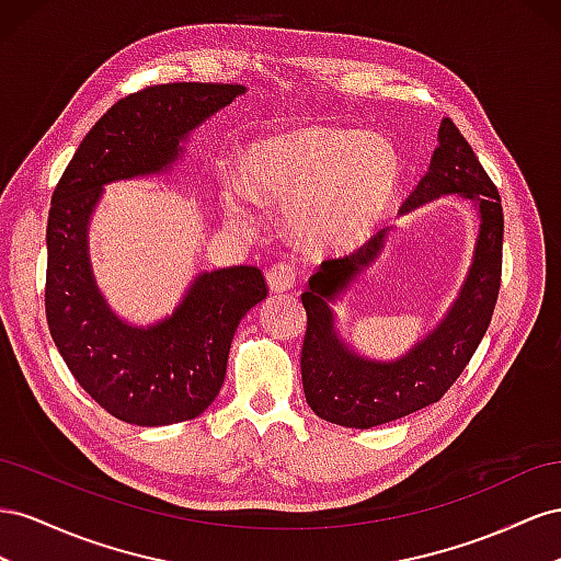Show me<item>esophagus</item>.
I'll list each match as a JSON object with an SVG mask.
<instances>
[{
    "label": "esophagus",
    "mask_w": 561,
    "mask_h": 561,
    "mask_svg": "<svg viewBox=\"0 0 561 561\" xmlns=\"http://www.w3.org/2000/svg\"><path fill=\"white\" fill-rule=\"evenodd\" d=\"M296 282H298V267L294 263L282 261L267 270V286L272 291H277V294L289 291V289H294Z\"/></svg>",
    "instance_id": "1"
}]
</instances>
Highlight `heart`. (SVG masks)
<instances>
[{"mask_svg":"<svg viewBox=\"0 0 561 561\" xmlns=\"http://www.w3.org/2000/svg\"><path fill=\"white\" fill-rule=\"evenodd\" d=\"M247 185L289 206V222L317 249H350L371 232L397 185V152L374 131L310 126L249 152Z\"/></svg>","mask_w":561,"mask_h":561,"instance_id":"b5f03b06","label":"heart"}]
</instances>
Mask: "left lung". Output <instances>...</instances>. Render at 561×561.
I'll use <instances>...</instances> for the list:
<instances>
[{
    "mask_svg": "<svg viewBox=\"0 0 561 561\" xmlns=\"http://www.w3.org/2000/svg\"><path fill=\"white\" fill-rule=\"evenodd\" d=\"M462 195L479 206V239L466 286L444 322L397 362H369L347 350L333 331L329 300L335 298L362 267L369 265L386 230L343 259H329L310 277L300 296L308 312V331L300 352L302 390L310 409L329 423L369 430L421 411L449 392L466 371L491 324L503 272V206L499 187L479 164L470 142L446 117L439 126V148L430 171L413 187L402 211L439 195Z\"/></svg>",
    "mask_w": 561,
    "mask_h": 561,
    "instance_id": "8db88e82",
    "label": "left lung"
}]
</instances>
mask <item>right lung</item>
I'll list each match as a JSON object with an SVG mask.
<instances>
[{
  "label": "right lung",
  "mask_w": 561,
  "mask_h": 561,
  "mask_svg": "<svg viewBox=\"0 0 561 561\" xmlns=\"http://www.w3.org/2000/svg\"><path fill=\"white\" fill-rule=\"evenodd\" d=\"M244 87L171 82L117 101L79 142L46 222L44 306L62 362L91 399L134 425H171L211 407L242 317L267 296L251 265L204 272L169 319L124 324L93 284L87 226L105 183L164 171L179 142Z\"/></svg>",
  "instance_id": "1"
}]
</instances>
